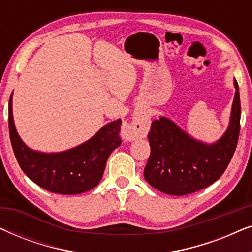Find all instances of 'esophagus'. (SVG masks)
Masks as SVG:
<instances>
[{
  "label": "esophagus",
  "instance_id": "1",
  "mask_svg": "<svg viewBox=\"0 0 252 252\" xmlns=\"http://www.w3.org/2000/svg\"><path fill=\"white\" fill-rule=\"evenodd\" d=\"M149 129V122L143 117H136L132 122L123 126L122 135L125 140L133 141L137 137H146Z\"/></svg>",
  "mask_w": 252,
  "mask_h": 252
}]
</instances>
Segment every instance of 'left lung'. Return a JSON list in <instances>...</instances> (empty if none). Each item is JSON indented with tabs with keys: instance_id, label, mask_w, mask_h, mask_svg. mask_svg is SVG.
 Wrapping results in <instances>:
<instances>
[{
	"instance_id": "8db88e82",
	"label": "left lung",
	"mask_w": 252,
	"mask_h": 252,
	"mask_svg": "<svg viewBox=\"0 0 252 252\" xmlns=\"http://www.w3.org/2000/svg\"><path fill=\"white\" fill-rule=\"evenodd\" d=\"M229 126L212 144L192 139L172 120L160 117L151 124L148 139L150 156L144 179L161 192L188 195L212 185L221 177L232 159L240 135L241 103L237 81Z\"/></svg>"
}]
</instances>
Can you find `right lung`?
I'll use <instances>...</instances> for the list:
<instances>
[{
    "instance_id": "1",
    "label": "right lung",
    "mask_w": 252,
    "mask_h": 252,
    "mask_svg": "<svg viewBox=\"0 0 252 252\" xmlns=\"http://www.w3.org/2000/svg\"><path fill=\"white\" fill-rule=\"evenodd\" d=\"M120 125V119L108 124L73 149L40 153L30 149L19 137L12 117V94L9 99V134L17 161L31 180L56 194H81L99 184L110 154L122 144Z\"/></svg>"
}]
</instances>
